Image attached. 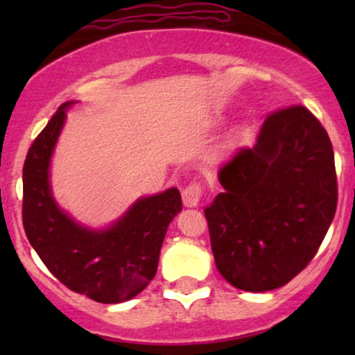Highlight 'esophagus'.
<instances>
[{
    "mask_svg": "<svg viewBox=\"0 0 355 355\" xmlns=\"http://www.w3.org/2000/svg\"><path fill=\"white\" fill-rule=\"evenodd\" d=\"M202 197V185L198 182H191L182 191L183 205L185 207H197Z\"/></svg>",
    "mask_w": 355,
    "mask_h": 355,
    "instance_id": "obj_1",
    "label": "esophagus"
}]
</instances>
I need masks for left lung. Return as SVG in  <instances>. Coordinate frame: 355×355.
I'll return each mask as SVG.
<instances>
[{"label": "left lung", "instance_id": "8db88e82", "mask_svg": "<svg viewBox=\"0 0 355 355\" xmlns=\"http://www.w3.org/2000/svg\"><path fill=\"white\" fill-rule=\"evenodd\" d=\"M223 193L205 209L215 266L230 285L267 292L319 250L337 207L334 150L307 108L266 118L254 146L220 168Z\"/></svg>", "mask_w": 355, "mask_h": 355}]
</instances>
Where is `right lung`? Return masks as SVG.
Masks as SVG:
<instances>
[{
	"label": "right lung",
	"instance_id": "1",
	"mask_svg": "<svg viewBox=\"0 0 355 355\" xmlns=\"http://www.w3.org/2000/svg\"><path fill=\"white\" fill-rule=\"evenodd\" d=\"M67 101L36 137L23 166V225L31 247L61 284L101 304L140 294L157 274L166 229L182 210L177 189L140 197L107 229L81 225L53 197L50 166Z\"/></svg>",
	"mask_w": 355,
	"mask_h": 355
}]
</instances>
